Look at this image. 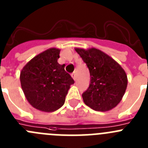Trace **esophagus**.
<instances>
[{
	"label": "esophagus",
	"instance_id": "1",
	"mask_svg": "<svg viewBox=\"0 0 148 148\" xmlns=\"http://www.w3.org/2000/svg\"><path fill=\"white\" fill-rule=\"evenodd\" d=\"M71 75L72 77H73V79L75 81V80H76V74H75V72H73V73L71 74Z\"/></svg>",
	"mask_w": 148,
	"mask_h": 148
}]
</instances>
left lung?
I'll list each match as a JSON object with an SVG mask.
<instances>
[{
    "label": "left lung",
    "mask_w": 148,
    "mask_h": 148,
    "mask_svg": "<svg viewBox=\"0 0 148 148\" xmlns=\"http://www.w3.org/2000/svg\"><path fill=\"white\" fill-rule=\"evenodd\" d=\"M90 73V84L82 94L86 106L98 112L114 108L123 98L128 84L126 73L109 56L96 48H75Z\"/></svg>",
    "instance_id": "left-lung-1"
}]
</instances>
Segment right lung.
I'll use <instances>...</instances> for the list:
<instances>
[{
  "instance_id": "1",
  "label": "right lung",
  "mask_w": 148,
  "mask_h": 148,
  "mask_svg": "<svg viewBox=\"0 0 148 148\" xmlns=\"http://www.w3.org/2000/svg\"><path fill=\"white\" fill-rule=\"evenodd\" d=\"M60 50L51 48L26 64L20 73V83L29 103L38 110L51 112L64 103L70 85L74 84L64 64H59Z\"/></svg>"
}]
</instances>
